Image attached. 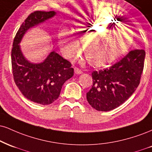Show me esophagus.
<instances>
[{
	"mask_svg": "<svg viewBox=\"0 0 152 152\" xmlns=\"http://www.w3.org/2000/svg\"><path fill=\"white\" fill-rule=\"evenodd\" d=\"M74 72H75V74H82V71L81 70V69L77 68V67H74Z\"/></svg>",
	"mask_w": 152,
	"mask_h": 152,
	"instance_id": "34e87169",
	"label": "esophagus"
}]
</instances>
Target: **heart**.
<instances>
[{
  "mask_svg": "<svg viewBox=\"0 0 152 152\" xmlns=\"http://www.w3.org/2000/svg\"><path fill=\"white\" fill-rule=\"evenodd\" d=\"M115 25L111 22L91 19L83 20L75 25L73 33L83 42V52L91 65L101 67L109 64L125 54L130 47L133 41L130 30L125 27L126 30L111 33L110 30ZM75 38L66 30L58 33V43L65 57L70 58L78 52L79 44Z\"/></svg>",
  "mask_w": 152,
  "mask_h": 152,
  "instance_id": "obj_1",
  "label": "heart"
}]
</instances>
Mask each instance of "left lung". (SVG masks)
<instances>
[{
  "mask_svg": "<svg viewBox=\"0 0 152 152\" xmlns=\"http://www.w3.org/2000/svg\"><path fill=\"white\" fill-rule=\"evenodd\" d=\"M144 58V49H133L109 68L93 71V86L86 94L91 107L110 111L125 103L140 83Z\"/></svg>",
  "mask_w": 152,
  "mask_h": 152,
  "instance_id": "1",
  "label": "left lung"
}]
</instances>
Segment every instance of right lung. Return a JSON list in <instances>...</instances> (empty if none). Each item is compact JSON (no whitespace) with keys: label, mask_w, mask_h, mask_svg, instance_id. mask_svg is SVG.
<instances>
[{"label":"right lung","mask_w":152,"mask_h":152,"mask_svg":"<svg viewBox=\"0 0 152 152\" xmlns=\"http://www.w3.org/2000/svg\"><path fill=\"white\" fill-rule=\"evenodd\" d=\"M55 15L54 11L32 12L18 30L11 51L12 74L16 86L27 99L45 105L58 98L62 86L74 76V69L70 62L54 51L41 63H31L23 56L20 43L29 29Z\"/></svg>","instance_id":"1"}]
</instances>
